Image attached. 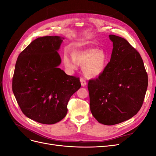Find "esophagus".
Listing matches in <instances>:
<instances>
[{"instance_id": "1", "label": "esophagus", "mask_w": 156, "mask_h": 156, "mask_svg": "<svg viewBox=\"0 0 156 156\" xmlns=\"http://www.w3.org/2000/svg\"><path fill=\"white\" fill-rule=\"evenodd\" d=\"M80 81H81V85H82L83 87L85 86L86 84H87V81H86V80L84 79V78H81V79H80Z\"/></svg>"}]
</instances>
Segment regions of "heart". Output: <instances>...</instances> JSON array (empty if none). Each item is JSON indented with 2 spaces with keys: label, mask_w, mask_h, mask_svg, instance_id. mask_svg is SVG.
Instances as JSON below:
<instances>
[{
  "label": "heart",
  "mask_w": 156,
  "mask_h": 156,
  "mask_svg": "<svg viewBox=\"0 0 156 156\" xmlns=\"http://www.w3.org/2000/svg\"><path fill=\"white\" fill-rule=\"evenodd\" d=\"M72 55L66 52L63 55L64 64L69 70L77 69L78 66H83V73L88 78L100 76L105 70L107 60L106 55L102 50L97 48L75 50Z\"/></svg>",
  "instance_id": "1"
}]
</instances>
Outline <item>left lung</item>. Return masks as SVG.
<instances>
[{
	"label": "left lung",
	"mask_w": 156,
	"mask_h": 156,
	"mask_svg": "<svg viewBox=\"0 0 156 156\" xmlns=\"http://www.w3.org/2000/svg\"><path fill=\"white\" fill-rule=\"evenodd\" d=\"M110 62L103 72L89 80L90 108L101 124L111 126L130 119L143 105L148 74L139 52L123 37L109 35Z\"/></svg>",
	"instance_id": "1"
}]
</instances>
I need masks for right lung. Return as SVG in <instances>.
Segmentation results:
<instances>
[{"mask_svg":"<svg viewBox=\"0 0 156 156\" xmlns=\"http://www.w3.org/2000/svg\"><path fill=\"white\" fill-rule=\"evenodd\" d=\"M62 40L46 36L32 41L19 55L12 90L23 113L31 120L53 124L66 116L68 103L81 87L79 77L58 66Z\"/></svg>","mask_w":156,"mask_h":156,"instance_id":"add662e5","label":"right lung"}]
</instances>
